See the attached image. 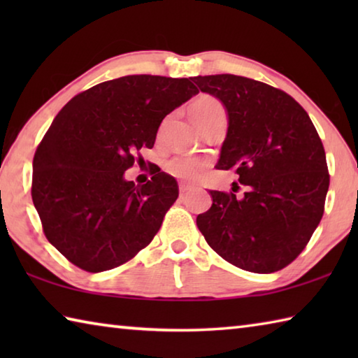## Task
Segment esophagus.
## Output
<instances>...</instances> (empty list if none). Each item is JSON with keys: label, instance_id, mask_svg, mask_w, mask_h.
<instances>
[{"label": "esophagus", "instance_id": "esophagus-1", "mask_svg": "<svg viewBox=\"0 0 358 358\" xmlns=\"http://www.w3.org/2000/svg\"><path fill=\"white\" fill-rule=\"evenodd\" d=\"M191 189H192V186H191V185H186V183H181V185H180V192H181V194L189 192Z\"/></svg>", "mask_w": 358, "mask_h": 358}]
</instances>
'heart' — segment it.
<instances>
[{"instance_id":"heart-1","label":"heart","mask_w":358,"mask_h":358,"mask_svg":"<svg viewBox=\"0 0 358 358\" xmlns=\"http://www.w3.org/2000/svg\"><path fill=\"white\" fill-rule=\"evenodd\" d=\"M221 106L215 98L211 96H201V98L194 99L192 104L189 106V115L194 123H201L216 110H220ZM208 162L203 159H197V157L191 156H177L167 162V171L172 173L173 177L181 178L185 181H196L201 178V175L205 172Z\"/></svg>"}]
</instances>
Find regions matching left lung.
Here are the masks:
<instances>
[{
    "label": "left lung",
    "mask_w": 358,
    "mask_h": 358,
    "mask_svg": "<svg viewBox=\"0 0 358 358\" xmlns=\"http://www.w3.org/2000/svg\"><path fill=\"white\" fill-rule=\"evenodd\" d=\"M191 80L227 112L216 169H235L248 187L243 197L210 191L213 203L197 227L227 262L273 273L305 250L322 220L330 183L324 145L305 108L281 90L232 74Z\"/></svg>",
    "instance_id": "8db88e82"
}]
</instances>
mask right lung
Listing matches in <instances>:
<instances>
[{
	"instance_id": "obj_1",
	"label": "right lung",
	"mask_w": 358,
	"mask_h": 358,
	"mask_svg": "<svg viewBox=\"0 0 358 358\" xmlns=\"http://www.w3.org/2000/svg\"><path fill=\"white\" fill-rule=\"evenodd\" d=\"M197 93L191 78L126 76L74 96L53 120L34 153L31 196L47 240L78 268H115L153 240L177 181L157 169L138 186L124 172Z\"/></svg>"
}]
</instances>
